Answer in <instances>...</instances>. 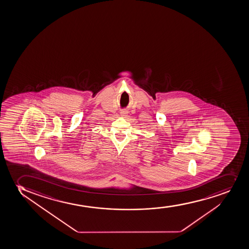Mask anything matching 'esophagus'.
<instances>
[{
  "label": "esophagus",
  "mask_w": 249,
  "mask_h": 249,
  "mask_svg": "<svg viewBox=\"0 0 249 249\" xmlns=\"http://www.w3.org/2000/svg\"><path fill=\"white\" fill-rule=\"evenodd\" d=\"M126 114H127L126 111H122L121 112V116H123V117H126Z\"/></svg>",
  "instance_id": "34e87169"
}]
</instances>
